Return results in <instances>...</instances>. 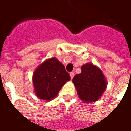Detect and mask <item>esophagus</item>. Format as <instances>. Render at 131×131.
Returning a JSON list of instances; mask_svg holds the SVG:
<instances>
[{
  "label": "esophagus",
  "mask_w": 131,
  "mask_h": 131,
  "mask_svg": "<svg viewBox=\"0 0 131 131\" xmlns=\"http://www.w3.org/2000/svg\"><path fill=\"white\" fill-rule=\"evenodd\" d=\"M70 76H71V79H73V78L74 77V73H73V72H71V73H70Z\"/></svg>",
  "instance_id": "34e87169"
}]
</instances>
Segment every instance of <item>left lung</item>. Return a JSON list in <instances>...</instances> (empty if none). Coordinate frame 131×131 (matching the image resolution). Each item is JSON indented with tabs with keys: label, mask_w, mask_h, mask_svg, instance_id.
Segmentation results:
<instances>
[{
	"label": "left lung",
	"mask_w": 131,
	"mask_h": 131,
	"mask_svg": "<svg viewBox=\"0 0 131 131\" xmlns=\"http://www.w3.org/2000/svg\"><path fill=\"white\" fill-rule=\"evenodd\" d=\"M78 97L85 103H93L101 98L107 88V81L101 69L91 63L81 66V73L73 78Z\"/></svg>",
	"instance_id": "obj_1"
}]
</instances>
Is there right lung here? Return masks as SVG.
Wrapping results in <instances>:
<instances>
[{
	"label": "right lung",
	"mask_w": 131,
	"mask_h": 131,
	"mask_svg": "<svg viewBox=\"0 0 131 131\" xmlns=\"http://www.w3.org/2000/svg\"><path fill=\"white\" fill-rule=\"evenodd\" d=\"M71 80L63 64L56 58L47 59L37 67L33 74L34 93L44 101L56 98L64 84Z\"/></svg>",
	"instance_id": "right-lung-1"
}]
</instances>
